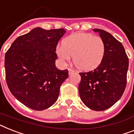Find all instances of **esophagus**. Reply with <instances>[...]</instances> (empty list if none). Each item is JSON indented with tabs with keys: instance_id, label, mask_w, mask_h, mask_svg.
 Here are the masks:
<instances>
[{
	"instance_id": "esophagus-1",
	"label": "esophagus",
	"mask_w": 134,
	"mask_h": 134,
	"mask_svg": "<svg viewBox=\"0 0 134 134\" xmlns=\"http://www.w3.org/2000/svg\"><path fill=\"white\" fill-rule=\"evenodd\" d=\"M68 71H69V76H71V74H74V70H72L71 69H69V68L68 69Z\"/></svg>"
}]
</instances>
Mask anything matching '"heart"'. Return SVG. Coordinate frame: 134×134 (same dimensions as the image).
Here are the masks:
<instances>
[{"label": "heart", "mask_w": 134, "mask_h": 134, "mask_svg": "<svg viewBox=\"0 0 134 134\" xmlns=\"http://www.w3.org/2000/svg\"><path fill=\"white\" fill-rule=\"evenodd\" d=\"M105 41L100 36L89 33H76L67 37L56 49L58 56L64 62L70 61L78 69L90 71L102 63L105 54Z\"/></svg>", "instance_id": "1"}]
</instances>
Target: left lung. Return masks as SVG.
I'll return each instance as SVG.
<instances>
[{
    "label": "left lung",
    "instance_id": "obj_1",
    "mask_svg": "<svg viewBox=\"0 0 134 134\" xmlns=\"http://www.w3.org/2000/svg\"><path fill=\"white\" fill-rule=\"evenodd\" d=\"M105 41V54L94 70L79 73L80 97L88 108L94 111L107 109L121 98L127 84L129 59L121 42L105 30L93 29Z\"/></svg>",
    "mask_w": 134,
    "mask_h": 134
}]
</instances>
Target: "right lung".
I'll return each instance as SVG.
<instances>
[{
  "instance_id": "obj_1",
  "label": "right lung",
  "mask_w": 134,
  "mask_h": 134,
  "mask_svg": "<svg viewBox=\"0 0 134 134\" xmlns=\"http://www.w3.org/2000/svg\"><path fill=\"white\" fill-rule=\"evenodd\" d=\"M64 29L36 27L18 37L5 54L6 81L11 93L34 110L49 108L57 100L60 87L68 78V70H59L56 46Z\"/></svg>"
}]
</instances>
